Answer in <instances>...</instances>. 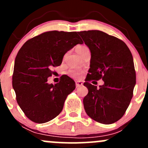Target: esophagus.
Returning <instances> with one entry per match:
<instances>
[{
    "label": "esophagus",
    "instance_id": "1",
    "mask_svg": "<svg viewBox=\"0 0 148 148\" xmlns=\"http://www.w3.org/2000/svg\"><path fill=\"white\" fill-rule=\"evenodd\" d=\"M83 86V83L81 81H76V88H79Z\"/></svg>",
    "mask_w": 148,
    "mask_h": 148
}]
</instances>
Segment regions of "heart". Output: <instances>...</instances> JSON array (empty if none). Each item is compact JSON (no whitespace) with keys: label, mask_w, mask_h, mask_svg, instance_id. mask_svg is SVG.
Segmentation results:
<instances>
[{"label":"heart","mask_w":148,"mask_h":148,"mask_svg":"<svg viewBox=\"0 0 148 148\" xmlns=\"http://www.w3.org/2000/svg\"><path fill=\"white\" fill-rule=\"evenodd\" d=\"M87 49L88 47H86V46H79V47H76V51L78 52V53H79L80 55H81V54ZM83 72H83V70H81V69L77 68H71L69 70V75L71 77L78 79V78H79L80 76L82 75Z\"/></svg>","instance_id":"b5f03b06"}]
</instances>
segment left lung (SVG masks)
<instances>
[{
	"mask_svg": "<svg viewBox=\"0 0 148 148\" xmlns=\"http://www.w3.org/2000/svg\"><path fill=\"white\" fill-rule=\"evenodd\" d=\"M91 52L90 68L84 85L85 111L96 122L109 125L120 120L133 97L136 71L130 49L123 40L97 30L79 32ZM102 79L97 88L91 80Z\"/></svg>",
	"mask_w": 148,
	"mask_h": 148,
	"instance_id": "left-lung-1",
	"label": "left lung"
}]
</instances>
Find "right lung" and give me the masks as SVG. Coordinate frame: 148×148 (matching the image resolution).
Returning a JSON list of instances; mask_svg holds the SVG:
<instances>
[{"instance_id": "right-lung-1", "label": "right lung", "mask_w": 148, "mask_h": 148, "mask_svg": "<svg viewBox=\"0 0 148 148\" xmlns=\"http://www.w3.org/2000/svg\"><path fill=\"white\" fill-rule=\"evenodd\" d=\"M82 43L76 32L53 30L30 39L18 51L12 86L18 106L31 121L47 123L62 111L66 98L76 88L75 82L66 75L55 85L49 84L47 79L67 51Z\"/></svg>"}]
</instances>
